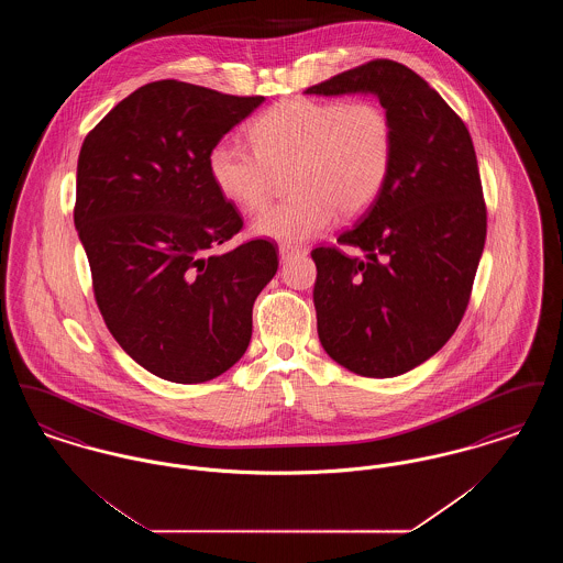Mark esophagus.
<instances>
[{"label": "esophagus", "mask_w": 563, "mask_h": 563, "mask_svg": "<svg viewBox=\"0 0 563 563\" xmlns=\"http://www.w3.org/2000/svg\"><path fill=\"white\" fill-rule=\"evenodd\" d=\"M299 255H303V249H299V246H289V244H283V246L278 249V257H280V262H283V264L291 262L294 257H299Z\"/></svg>", "instance_id": "esophagus-1"}]
</instances>
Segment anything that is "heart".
Instances as JSON below:
<instances>
[{
  "label": "heart",
  "mask_w": 563,
  "mask_h": 563,
  "mask_svg": "<svg viewBox=\"0 0 563 563\" xmlns=\"http://www.w3.org/2000/svg\"><path fill=\"white\" fill-rule=\"evenodd\" d=\"M255 150L219 141L209 154L217 189L244 211H260L274 179L294 168L291 200L257 214L251 232L280 244L324 234L338 211L365 213L388 181L395 129L374 101L287 99L251 126Z\"/></svg>",
  "instance_id": "1"
}]
</instances>
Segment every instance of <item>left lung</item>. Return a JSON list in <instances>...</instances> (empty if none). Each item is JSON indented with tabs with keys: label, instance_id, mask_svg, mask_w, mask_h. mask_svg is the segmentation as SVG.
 <instances>
[{
	"label": "left lung",
	"instance_id": "obj_1",
	"mask_svg": "<svg viewBox=\"0 0 563 563\" xmlns=\"http://www.w3.org/2000/svg\"><path fill=\"white\" fill-rule=\"evenodd\" d=\"M306 95H374L393 120L395 154L374 205L338 242L312 251L324 352L352 374L395 377L454 335L485 244L473 139L441 95L401 63L377 58Z\"/></svg>",
	"mask_w": 563,
	"mask_h": 563
}]
</instances>
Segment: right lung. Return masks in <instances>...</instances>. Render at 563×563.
<instances>
[{
  "mask_svg": "<svg viewBox=\"0 0 563 563\" xmlns=\"http://www.w3.org/2000/svg\"><path fill=\"white\" fill-rule=\"evenodd\" d=\"M262 101L152 81L81 143L74 223L99 310L124 352L162 379L209 382L239 363L253 303L278 269L268 241L213 253L242 219L214 186L209 154Z\"/></svg>",
  "mask_w": 563,
  "mask_h": 563,
  "instance_id": "add662e5",
  "label": "right lung"
}]
</instances>
